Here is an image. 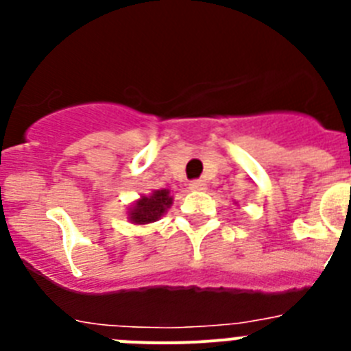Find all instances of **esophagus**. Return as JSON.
<instances>
[{"label":"esophagus","instance_id":"obj_1","mask_svg":"<svg viewBox=\"0 0 351 351\" xmlns=\"http://www.w3.org/2000/svg\"><path fill=\"white\" fill-rule=\"evenodd\" d=\"M207 188L206 181H202V179H197V181H191L190 182V190L193 191H204Z\"/></svg>","mask_w":351,"mask_h":351}]
</instances>
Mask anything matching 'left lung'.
Here are the masks:
<instances>
[{"label":"left lung","instance_id":"8db88e82","mask_svg":"<svg viewBox=\"0 0 351 351\" xmlns=\"http://www.w3.org/2000/svg\"><path fill=\"white\" fill-rule=\"evenodd\" d=\"M235 204H237V202H235Z\"/></svg>","mask_w":351,"mask_h":351}]
</instances>
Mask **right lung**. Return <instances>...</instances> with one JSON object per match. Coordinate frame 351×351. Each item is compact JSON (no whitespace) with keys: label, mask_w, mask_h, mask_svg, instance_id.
Here are the masks:
<instances>
[{"label":"right lung","mask_w":351,"mask_h":351,"mask_svg":"<svg viewBox=\"0 0 351 351\" xmlns=\"http://www.w3.org/2000/svg\"><path fill=\"white\" fill-rule=\"evenodd\" d=\"M173 197L170 190H153L149 195H142L126 209L128 221L133 225H149L154 223L170 209Z\"/></svg>","instance_id":"right-lung-1"}]
</instances>
